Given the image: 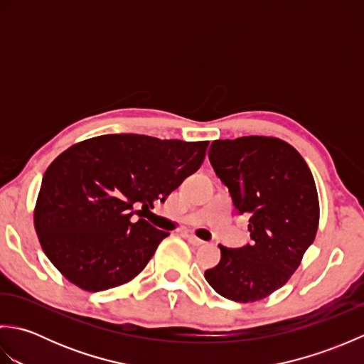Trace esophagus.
Listing matches in <instances>:
<instances>
[{
  "mask_svg": "<svg viewBox=\"0 0 364 364\" xmlns=\"http://www.w3.org/2000/svg\"><path fill=\"white\" fill-rule=\"evenodd\" d=\"M186 239H188V242H189L191 245H194V247H202V245H205V242L202 241V239H198V237L194 236V235H186Z\"/></svg>",
  "mask_w": 364,
  "mask_h": 364,
  "instance_id": "1",
  "label": "esophagus"
}]
</instances>
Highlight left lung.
Masks as SVG:
<instances>
[{"label":"left lung","instance_id":"obj_1","mask_svg":"<svg viewBox=\"0 0 364 364\" xmlns=\"http://www.w3.org/2000/svg\"><path fill=\"white\" fill-rule=\"evenodd\" d=\"M210 162L236 210L249 214L252 245L220 247L219 264L206 270L211 288L249 304L280 289L300 266L319 227V197L310 167L278 137L214 141Z\"/></svg>","mask_w":364,"mask_h":364}]
</instances>
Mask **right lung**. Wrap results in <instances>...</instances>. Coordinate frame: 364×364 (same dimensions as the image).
Returning <instances> with one entry per match:
<instances>
[{
    "mask_svg": "<svg viewBox=\"0 0 364 364\" xmlns=\"http://www.w3.org/2000/svg\"><path fill=\"white\" fill-rule=\"evenodd\" d=\"M210 142L105 134L72 145L46 168L34 208L42 249L78 288L98 292L142 272L166 231L131 222L202 166Z\"/></svg>",
    "mask_w": 364,
    "mask_h": 364,
    "instance_id": "1",
    "label": "right lung"
}]
</instances>
